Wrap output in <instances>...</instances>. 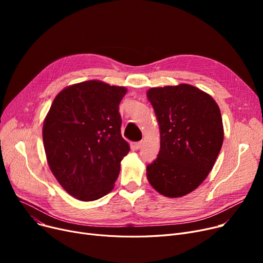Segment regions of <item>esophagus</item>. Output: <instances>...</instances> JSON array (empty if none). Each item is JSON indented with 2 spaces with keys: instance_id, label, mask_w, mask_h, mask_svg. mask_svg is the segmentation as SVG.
Listing matches in <instances>:
<instances>
[{
  "instance_id": "obj_1",
  "label": "esophagus",
  "mask_w": 263,
  "mask_h": 263,
  "mask_svg": "<svg viewBox=\"0 0 263 263\" xmlns=\"http://www.w3.org/2000/svg\"><path fill=\"white\" fill-rule=\"evenodd\" d=\"M142 147H143V141H140V142L135 143V148L136 149H141Z\"/></svg>"
}]
</instances>
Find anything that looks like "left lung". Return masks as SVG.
I'll list each match as a JSON object with an SVG mask.
<instances>
[{
    "label": "left lung",
    "mask_w": 263,
    "mask_h": 263,
    "mask_svg": "<svg viewBox=\"0 0 263 263\" xmlns=\"http://www.w3.org/2000/svg\"><path fill=\"white\" fill-rule=\"evenodd\" d=\"M161 134L158 158L147 165L149 183L160 194L181 197L209 175L224 140L220 110L211 96L187 84L147 91Z\"/></svg>",
    "instance_id": "8db88e82"
}]
</instances>
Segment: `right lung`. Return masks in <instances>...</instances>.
<instances>
[{
  "label": "right lung",
  "instance_id": "obj_1",
  "mask_svg": "<svg viewBox=\"0 0 263 263\" xmlns=\"http://www.w3.org/2000/svg\"><path fill=\"white\" fill-rule=\"evenodd\" d=\"M127 89L87 81L63 89L43 128L49 166L71 196L99 199L112 191L130 151L122 139L119 103Z\"/></svg>",
  "mask_w": 263,
  "mask_h": 263
}]
</instances>
